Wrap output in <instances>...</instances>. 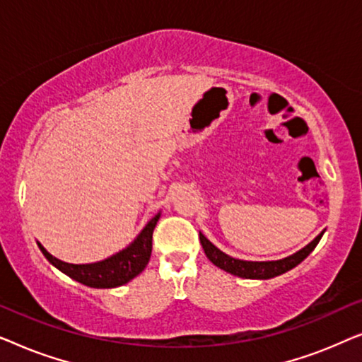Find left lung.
Listing matches in <instances>:
<instances>
[{"instance_id": "left-lung-1", "label": "left lung", "mask_w": 362, "mask_h": 362, "mask_svg": "<svg viewBox=\"0 0 362 362\" xmlns=\"http://www.w3.org/2000/svg\"><path fill=\"white\" fill-rule=\"evenodd\" d=\"M325 230H321L318 235L315 237L313 240L310 242L308 245H305L303 249H300L295 254H291L285 259L280 260H242V259H235V257L227 255L226 252H222L221 249L212 244V242L207 239V237L199 232V240L202 249H204V254L207 255L212 264L216 267H219L221 270L227 272V274L240 276V279H249V280H269L274 279V276H279L285 272H288L291 269H295L296 265L301 264L306 257H308L316 245L321 237H323Z\"/></svg>"}]
</instances>
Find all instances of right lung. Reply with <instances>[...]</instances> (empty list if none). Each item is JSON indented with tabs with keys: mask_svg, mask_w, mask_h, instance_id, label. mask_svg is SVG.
<instances>
[{
	"mask_svg": "<svg viewBox=\"0 0 362 362\" xmlns=\"http://www.w3.org/2000/svg\"><path fill=\"white\" fill-rule=\"evenodd\" d=\"M161 212L150 219V222L143 227L140 234L135 237V240L125 249L117 252L115 255L108 257L105 260L95 262V264H67L56 259V257L49 254L44 247L39 244V249L44 257L61 270L62 274L71 276L72 280L78 284L90 286V288H117L128 284V281L135 279L145 270L151 257V242H153V230H155L156 222L160 221Z\"/></svg>",
	"mask_w": 362,
	"mask_h": 362,
	"instance_id": "obj_1",
	"label": "right lung"
}]
</instances>
